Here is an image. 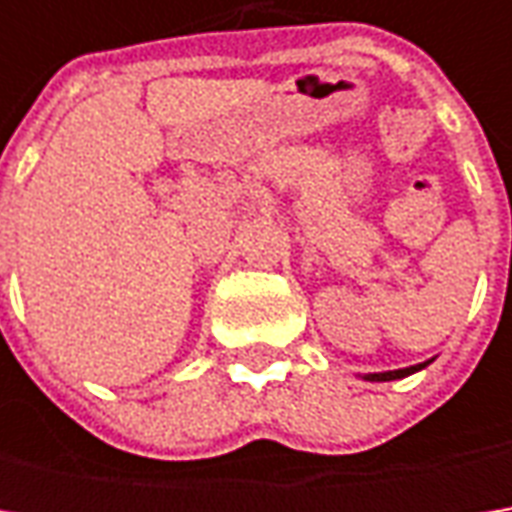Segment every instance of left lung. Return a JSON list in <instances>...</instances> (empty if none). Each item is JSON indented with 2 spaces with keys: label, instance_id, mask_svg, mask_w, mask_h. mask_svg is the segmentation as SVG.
Listing matches in <instances>:
<instances>
[{
  "label": "left lung",
  "instance_id": "8db88e82",
  "mask_svg": "<svg viewBox=\"0 0 512 512\" xmlns=\"http://www.w3.org/2000/svg\"><path fill=\"white\" fill-rule=\"evenodd\" d=\"M433 362V359H427L422 364H410V367H399V370H384V373H364L362 379L364 382H396V379H404V376H413V373H419L424 370L427 364Z\"/></svg>",
  "mask_w": 512,
  "mask_h": 512
}]
</instances>
